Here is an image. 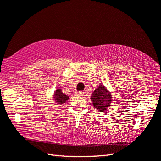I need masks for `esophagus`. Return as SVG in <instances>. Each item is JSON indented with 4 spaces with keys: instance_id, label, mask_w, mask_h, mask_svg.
Listing matches in <instances>:
<instances>
[{
    "instance_id": "34e87169",
    "label": "esophagus",
    "mask_w": 161,
    "mask_h": 161,
    "mask_svg": "<svg viewBox=\"0 0 161 161\" xmlns=\"http://www.w3.org/2000/svg\"><path fill=\"white\" fill-rule=\"evenodd\" d=\"M84 94V92L83 91H79V92H76V95L79 97H81Z\"/></svg>"
}]
</instances>
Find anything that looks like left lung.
<instances>
[{
  "label": "left lung",
  "instance_id": "left-lung-1",
  "mask_svg": "<svg viewBox=\"0 0 161 161\" xmlns=\"http://www.w3.org/2000/svg\"><path fill=\"white\" fill-rule=\"evenodd\" d=\"M95 108L98 111H103L107 109L111 103V95L106 87L101 84L96 89L91 97Z\"/></svg>",
  "mask_w": 161,
  "mask_h": 161
}]
</instances>
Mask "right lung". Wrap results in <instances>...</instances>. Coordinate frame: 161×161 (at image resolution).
<instances>
[{
  "label": "right lung",
  "instance_id": "obj_1",
  "mask_svg": "<svg viewBox=\"0 0 161 161\" xmlns=\"http://www.w3.org/2000/svg\"><path fill=\"white\" fill-rule=\"evenodd\" d=\"M69 97L62 93L60 89H57L54 94V99L58 104H62L69 99Z\"/></svg>",
  "mask_w": 161,
  "mask_h": 161
}]
</instances>
